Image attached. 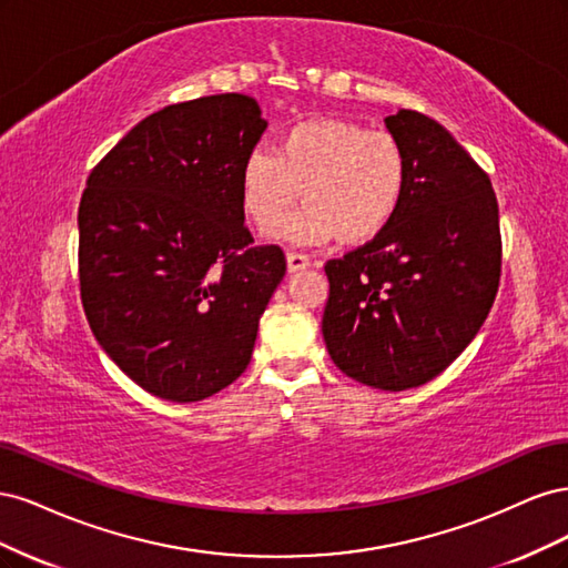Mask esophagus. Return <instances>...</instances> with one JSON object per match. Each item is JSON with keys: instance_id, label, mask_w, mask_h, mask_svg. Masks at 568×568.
I'll return each mask as SVG.
<instances>
[{"instance_id": "34e87169", "label": "esophagus", "mask_w": 568, "mask_h": 568, "mask_svg": "<svg viewBox=\"0 0 568 568\" xmlns=\"http://www.w3.org/2000/svg\"><path fill=\"white\" fill-rule=\"evenodd\" d=\"M286 267H288V272H298V270L311 267V257L303 255V253H296V251H288L286 253Z\"/></svg>"}]
</instances>
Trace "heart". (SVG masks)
<instances>
[{"label": "heart", "instance_id": "b5f03b06", "mask_svg": "<svg viewBox=\"0 0 568 568\" xmlns=\"http://www.w3.org/2000/svg\"><path fill=\"white\" fill-rule=\"evenodd\" d=\"M304 192L306 203L278 217ZM407 194V156L390 132L343 118L291 125L274 151L255 149L242 165L246 215L274 239L322 246L367 244L386 232Z\"/></svg>", "mask_w": 568, "mask_h": 568}]
</instances>
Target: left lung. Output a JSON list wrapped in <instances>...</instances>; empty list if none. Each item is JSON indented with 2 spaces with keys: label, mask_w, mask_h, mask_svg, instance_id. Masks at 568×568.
I'll list each match as a JSON object with an SVG mask.
<instances>
[{
  "label": "left lung",
  "mask_w": 568,
  "mask_h": 568,
  "mask_svg": "<svg viewBox=\"0 0 568 568\" xmlns=\"http://www.w3.org/2000/svg\"><path fill=\"white\" fill-rule=\"evenodd\" d=\"M384 123L405 149L407 194L386 232L324 265L322 334L351 379L407 390L438 376L486 322L500 215L488 175L440 123L405 109Z\"/></svg>",
  "instance_id": "left-lung-1"
}]
</instances>
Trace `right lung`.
Listing matches in <instances>:
<instances>
[{"label":"right lung","mask_w":568,"mask_h":568,"mask_svg":"<svg viewBox=\"0 0 568 568\" xmlns=\"http://www.w3.org/2000/svg\"><path fill=\"white\" fill-rule=\"evenodd\" d=\"M267 120L246 94L165 106L90 173L78 211L80 296L99 346L173 403L211 398L251 363L284 280L280 246H253L242 165Z\"/></svg>","instance_id":"1"}]
</instances>
